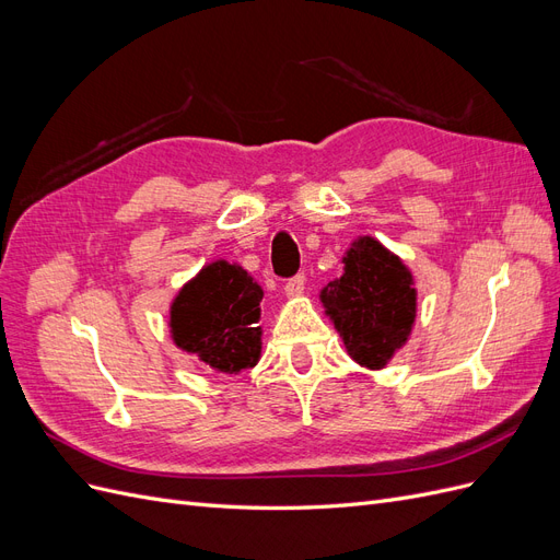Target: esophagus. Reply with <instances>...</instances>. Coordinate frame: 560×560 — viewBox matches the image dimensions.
<instances>
[{
    "instance_id": "obj_1",
    "label": "esophagus",
    "mask_w": 560,
    "mask_h": 560,
    "mask_svg": "<svg viewBox=\"0 0 560 560\" xmlns=\"http://www.w3.org/2000/svg\"><path fill=\"white\" fill-rule=\"evenodd\" d=\"M303 287H306V276L296 273V276H292L290 280L284 282V294L287 296H299L303 292Z\"/></svg>"
}]
</instances>
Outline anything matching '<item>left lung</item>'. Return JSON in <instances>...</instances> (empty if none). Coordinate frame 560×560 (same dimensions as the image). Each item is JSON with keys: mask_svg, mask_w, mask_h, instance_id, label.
I'll return each mask as SVG.
<instances>
[{"mask_svg": "<svg viewBox=\"0 0 560 560\" xmlns=\"http://www.w3.org/2000/svg\"><path fill=\"white\" fill-rule=\"evenodd\" d=\"M346 273L319 299L343 336L350 358L383 369L411 334L416 319L413 278L378 241L360 238L343 257Z\"/></svg>", "mask_w": 560, "mask_h": 560, "instance_id": "left-lung-1", "label": "left lung"}]
</instances>
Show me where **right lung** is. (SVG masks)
I'll return each mask as SVG.
<instances>
[{
    "mask_svg": "<svg viewBox=\"0 0 560 560\" xmlns=\"http://www.w3.org/2000/svg\"><path fill=\"white\" fill-rule=\"evenodd\" d=\"M261 287L235 264L214 261L182 287L171 311L175 343L224 374L252 369L261 354Z\"/></svg>",
    "mask_w": 560,
    "mask_h": 560,
    "instance_id": "right-lung-1",
    "label": "right lung"
}]
</instances>
